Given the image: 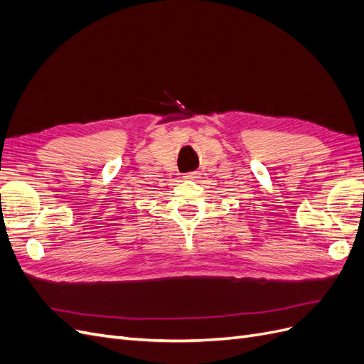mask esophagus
<instances>
[{"mask_svg":"<svg viewBox=\"0 0 364 364\" xmlns=\"http://www.w3.org/2000/svg\"><path fill=\"white\" fill-rule=\"evenodd\" d=\"M199 176H200L199 173H196V171H194V173H188V174H185L183 178H185L186 181H196L197 178H199Z\"/></svg>","mask_w":364,"mask_h":364,"instance_id":"34e87169","label":"esophagus"}]
</instances>
